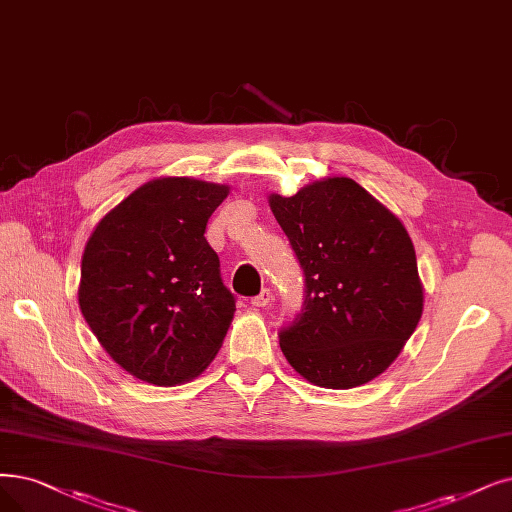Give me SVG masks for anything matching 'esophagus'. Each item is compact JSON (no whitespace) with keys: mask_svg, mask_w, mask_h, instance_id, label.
<instances>
[{"mask_svg":"<svg viewBox=\"0 0 512 512\" xmlns=\"http://www.w3.org/2000/svg\"><path fill=\"white\" fill-rule=\"evenodd\" d=\"M273 302V292L269 288H264L258 296L252 298V306H256V309H264V306H269Z\"/></svg>","mask_w":512,"mask_h":512,"instance_id":"obj_1","label":"esophagus"}]
</instances>
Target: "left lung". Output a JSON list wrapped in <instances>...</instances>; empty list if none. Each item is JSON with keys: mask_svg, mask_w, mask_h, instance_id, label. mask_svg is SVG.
Instances as JSON below:
<instances>
[{"mask_svg": "<svg viewBox=\"0 0 512 512\" xmlns=\"http://www.w3.org/2000/svg\"><path fill=\"white\" fill-rule=\"evenodd\" d=\"M269 203L304 275L302 309L279 330L285 359L323 388L374 380L422 317L410 235L351 178L317 180Z\"/></svg>", "mask_w": 512, "mask_h": 512, "instance_id": "1", "label": "left lung"}]
</instances>
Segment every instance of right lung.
I'll return each instance as SVG.
<instances>
[{
	"mask_svg": "<svg viewBox=\"0 0 512 512\" xmlns=\"http://www.w3.org/2000/svg\"><path fill=\"white\" fill-rule=\"evenodd\" d=\"M229 187L157 178L98 222L81 258L79 309L111 359L138 380L174 386L206 370L235 296L203 237Z\"/></svg>",
	"mask_w": 512,
	"mask_h": 512,
	"instance_id": "obj_1",
	"label": "right lung"
}]
</instances>
